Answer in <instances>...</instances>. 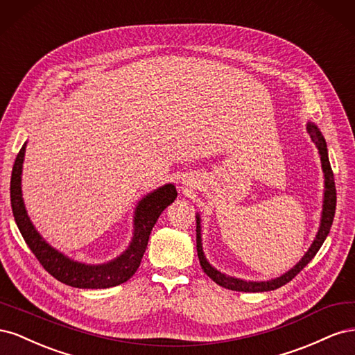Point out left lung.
Masks as SVG:
<instances>
[{
	"instance_id": "1",
	"label": "left lung",
	"mask_w": 355,
	"mask_h": 355,
	"mask_svg": "<svg viewBox=\"0 0 355 355\" xmlns=\"http://www.w3.org/2000/svg\"><path fill=\"white\" fill-rule=\"evenodd\" d=\"M306 130L313 139V142L315 144L318 153H320V159H321V167H323V173H324V198H323V211H321V220H320V228L315 235V239L311 244L308 252L304 254L302 259H300L292 270L283 274L282 277H277L274 280H268V282H245L240 280V278L230 277L227 274H222L220 271L214 270V268L207 262L206 256H204L202 252V243H201V220H200V214H197V253H198V259L200 265L202 268V271L206 272L211 280L230 290H235V292H270V290H275L278 287L284 286L304 270V268L313 261V257L317 254L320 250V247L323 245L326 237L330 232V227L333 223V218H335V210H336V188H335V178H333V171L330 167V161L327 155V145L323 135L318 130V127L313 123L306 124Z\"/></svg>"
}]
</instances>
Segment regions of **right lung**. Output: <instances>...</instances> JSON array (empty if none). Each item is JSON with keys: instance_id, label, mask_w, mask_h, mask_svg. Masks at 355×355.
I'll use <instances>...</instances> for the list:
<instances>
[{"instance_id": "right-lung-1", "label": "right lung", "mask_w": 355, "mask_h": 355, "mask_svg": "<svg viewBox=\"0 0 355 355\" xmlns=\"http://www.w3.org/2000/svg\"><path fill=\"white\" fill-rule=\"evenodd\" d=\"M26 142L20 148L16 157L12 180H10V198H12L13 216L17 228L22 234L28 247L35 254L44 270L63 284L78 288H108L125 283L133 277L141 265L142 256L146 250L149 234H151L157 219L163 210L170 206L178 197L173 184L159 187L149 192L135 210L133 216V239L130 245L114 261L101 265H87L69 259L68 256L51 247L32 225L22 198V166L25 158Z\"/></svg>"}]
</instances>
